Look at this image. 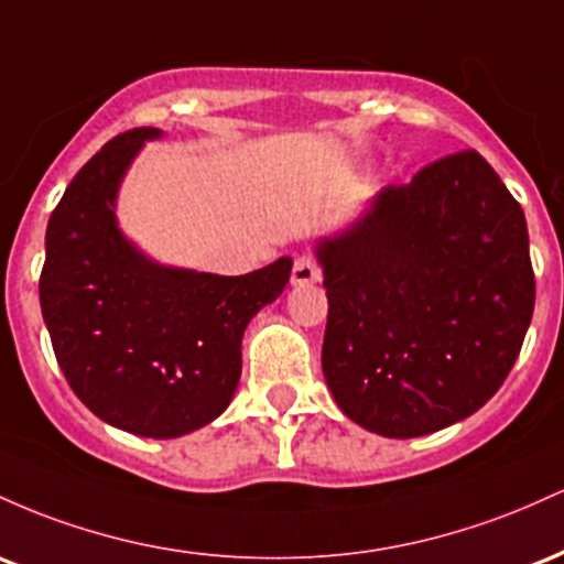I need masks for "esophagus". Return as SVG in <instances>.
<instances>
[{"label": "esophagus", "instance_id": "1", "mask_svg": "<svg viewBox=\"0 0 564 564\" xmlns=\"http://www.w3.org/2000/svg\"><path fill=\"white\" fill-rule=\"evenodd\" d=\"M290 282H293L295 288H303V284L319 282V265H316V261H314L312 256L295 258L293 276H290Z\"/></svg>", "mask_w": 564, "mask_h": 564}]
</instances>
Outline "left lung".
Listing matches in <instances>:
<instances>
[{
    "label": "left lung",
    "mask_w": 564,
    "mask_h": 564,
    "mask_svg": "<svg viewBox=\"0 0 564 564\" xmlns=\"http://www.w3.org/2000/svg\"><path fill=\"white\" fill-rule=\"evenodd\" d=\"M322 372L354 423L391 440L469 419L501 389L535 303L522 207L477 151L386 186L314 248Z\"/></svg>",
    "instance_id": "1"
}]
</instances>
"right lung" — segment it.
<instances>
[{"instance_id":"1","label":"right lung","mask_w":564,"mask_h":564,"mask_svg":"<svg viewBox=\"0 0 564 564\" xmlns=\"http://www.w3.org/2000/svg\"><path fill=\"white\" fill-rule=\"evenodd\" d=\"M156 128L117 135L68 183L47 224L40 303L74 394L122 432L173 440L229 408L242 335L282 295L293 258L242 276L156 263L124 237L117 197Z\"/></svg>"}]
</instances>
